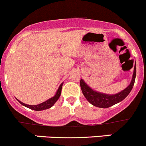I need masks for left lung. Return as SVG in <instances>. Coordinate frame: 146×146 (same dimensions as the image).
<instances>
[{
  "label": "left lung",
  "mask_w": 146,
  "mask_h": 146,
  "mask_svg": "<svg viewBox=\"0 0 146 146\" xmlns=\"http://www.w3.org/2000/svg\"><path fill=\"white\" fill-rule=\"evenodd\" d=\"M136 74V64H135L133 78H132L130 85L126 89H124L121 92H119V93L116 94V95H106V94L95 92V91L92 90L82 79L80 80V88H81L82 92L83 93L84 96L92 105L95 106V107H100V108H108V107L123 100L130 93L131 90H132L133 85H134Z\"/></svg>",
  "instance_id": "left-lung-1"
}]
</instances>
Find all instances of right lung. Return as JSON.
<instances>
[{"mask_svg":"<svg viewBox=\"0 0 146 146\" xmlns=\"http://www.w3.org/2000/svg\"><path fill=\"white\" fill-rule=\"evenodd\" d=\"M62 85H63V84H61V85H60L59 88H58V90H57L56 93V95H54L53 98H50V99H48V100L44 102L41 103V104H36V105H28V104H24V103L22 102H20L19 100L18 101H19V102H20L21 104H23V105L25 106V107L31 109V110H35V111H41V110H47V109H48V108H50V107H52V106L54 104V103L58 100V99L59 98L60 95H61V93Z\"/></svg>","mask_w":146,"mask_h":146,"instance_id":"1","label":"right lung"}]
</instances>
